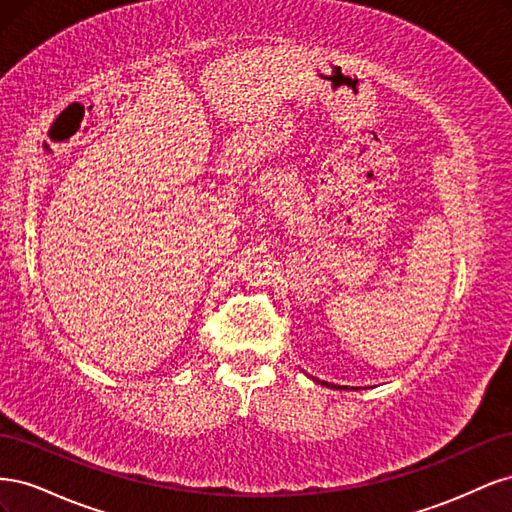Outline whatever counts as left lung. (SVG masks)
<instances>
[{
	"mask_svg": "<svg viewBox=\"0 0 512 512\" xmlns=\"http://www.w3.org/2000/svg\"><path fill=\"white\" fill-rule=\"evenodd\" d=\"M322 384H324V386H331V389H333V384H329V382H322Z\"/></svg>",
	"mask_w": 512,
	"mask_h": 512,
	"instance_id": "1",
	"label": "left lung"
}]
</instances>
